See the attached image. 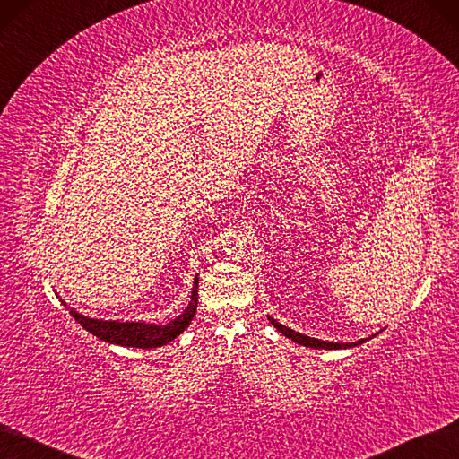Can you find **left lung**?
Here are the masks:
<instances>
[{
	"label": "left lung",
	"mask_w": 459,
	"mask_h": 459,
	"mask_svg": "<svg viewBox=\"0 0 459 459\" xmlns=\"http://www.w3.org/2000/svg\"><path fill=\"white\" fill-rule=\"evenodd\" d=\"M267 320H269L274 327H277V332H281L284 337L291 339L293 342H298V344L307 346V348H324V351H341V348H354V346L363 344L365 341L373 339L375 335H378V333H375V335H371V337H368V339H359V341H354V342H329V341H322V339H315V337L303 335V333H299V332H293V329H290V327L279 324L277 320L271 318L269 315H267ZM380 332H382V329H380Z\"/></svg>",
	"instance_id": "obj_1"
}]
</instances>
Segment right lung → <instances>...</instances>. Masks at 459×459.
Instances as JSON below:
<instances>
[{
    "label": "right lung",
    "instance_id": "1",
    "mask_svg": "<svg viewBox=\"0 0 459 459\" xmlns=\"http://www.w3.org/2000/svg\"><path fill=\"white\" fill-rule=\"evenodd\" d=\"M197 274L194 279V286H192V296H190V303L188 307L182 310V313L168 322V324H151V322H120V320H98V318H90L84 316L81 313H77L75 308H71L64 303V307H67L69 315L75 318L86 332H90L91 335H96L98 339L111 342V344H120V346H130V348H158L171 342L173 339H177L185 329L190 325L195 308H197Z\"/></svg>",
    "mask_w": 459,
    "mask_h": 459
}]
</instances>
